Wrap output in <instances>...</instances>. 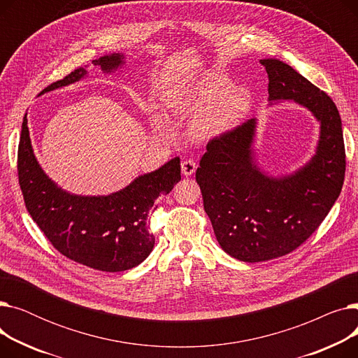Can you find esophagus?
Instances as JSON below:
<instances>
[{"label":"esophagus","mask_w":358,"mask_h":358,"mask_svg":"<svg viewBox=\"0 0 358 358\" xmlns=\"http://www.w3.org/2000/svg\"><path fill=\"white\" fill-rule=\"evenodd\" d=\"M196 169H197V164H196V161H193V159H184V161L181 162V173H182V176H185V177L193 176V174L196 173Z\"/></svg>","instance_id":"obj_1"}]
</instances>
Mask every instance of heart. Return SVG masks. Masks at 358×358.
Here are the masks:
<instances>
[{"label":"heart","mask_w":358,"mask_h":358,"mask_svg":"<svg viewBox=\"0 0 358 358\" xmlns=\"http://www.w3.org/2000/svg\"><path fill=\"white\" fill-rule=\"evenodd\" d=\"M173 107L199 111L210 107L197 120L196 129L200 136L215 138L232 129L250 106V94L223 77H209L177 91L169 99ZM162 120L161 115H155Z\"/></svg>","instance_id":"b5f03b06"}]
</instances>
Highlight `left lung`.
<instances>
[{
  "label": "left lung",
  "mask_w": 358,
  "mask_h": 358,
  "mask_svg": "<svg viewBox=\"0 0 358 358\" xmlns=\"http://www.w3.org/2000/svg\"><path fill=\"white\" fill-rule=\"evenodd\" d=\"M261 64L268 73V100L309 108L321 123V136L303 168L278 178L261 173L254 161L255 119L206 146L196 171L204 212L222 250L245 262L283 257L302 245L329 213L345 176L343 124L331 97L285 62Z\"/></svg>",
  "instance_id": "1"
}]
</instances>
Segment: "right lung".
Here are the masks:
<instances>
[{
    "mask_svg": "<svg viewBox=\"0 0 358 358\" xmlns=\"http://www.w3.org/2000/svg\"><path fill=\"white\" fill-rule=\"evenodd\" d=\"M92 64L111 72L123 64V55L101 56ZM85 75V68L80 66L41 94L77 83ZM17 171L27 212L52 245L75 262L108 273L134 268L150 254L155 236L148 229V215L157 208L155 200L181 180L180 158H174L117 193L97 197L71 194L56 185L37 162L26 116Z\"/></svg>",
    "mask_w": 358,
    "mask_h": 358,
    "instance_id": "1",
    "label": "right lung"
}]
</instances>
